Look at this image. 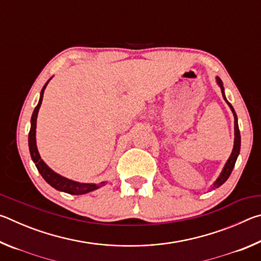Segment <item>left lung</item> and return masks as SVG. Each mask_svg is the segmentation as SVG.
<instances>
[{"mask_svg":"<svg viewBox=\"0 0 261 261\" xmlns=\"http://www.w3.org/2000/svg\"><path fill=\"white\" fill-rule=\"evenodd\" d=\"M216 79V84H218L219 87L221 88V92H222V96L224 101H226L227 105L229 106V108H230L231 113L233 115V120H235V122H233V126H235V139H233V147H232V151H231V154L230 156H229V159L226 162V165H224V167L222 168V171H221L219 177L215 179V182L211 185L210 189H216L219 188L222 185L226 180L229 178V176H230L231 171L233 169V167H235V163H236V160L238 155H240V151H241V134H240V127H238V121H237V115L235 113V109H233V107L231 106V103L229 102V101L227 100L226 98V93H224V87H223V83L222 81H221L220 77L216 76L215 77Z\"/></svg>","mask_w":261,"mask_h":261,"instance_id":"1","label":"left lung"}]
</instances>
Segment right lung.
<instances>
[{
	"label": "right lung",
	"mask_w": 261,
	"mask_h": 261,
	"mask_svg": "<svg viewBox=\"0 0 261 261\" xmlns=\"http://www.w3.org/2000/svg\"><path fill=\"white\" fill-rule=\"evenodd\" d=\"M50 79L45 84V86L42 87V90L40 92V98H39V102L37 105V107H35L33 110L32 117H31V129H30V134H29L30 154H31V158H32V161L34 162L35 167H37L38 171L41 174L43 179H45L46 182L50 185V187L56 189L57 191L65 192L69 194H74V196H81V194H85V193L94 191V190L103 187V185H106L108 182L107 180H103V182H101L99 184L81 183V182H77V180L69 179L67 177H64V176L55 173L51 168L48 167L47 163L41 159L40 154H39V151H38L37 138H35V134H37V117H38L39 109H40V106L42 102L43 92H45L48 83L50 82Z\"/></svg>",
	"instance_id": "1"
}]
</instances>
